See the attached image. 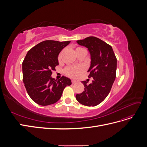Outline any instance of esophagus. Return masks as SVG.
I'll use <instances>...</instances> for the list:
<instances>
[{"label": "esophagus", "mask_w": 147, "mask_h": 147, "mask_svg": "<svg viewBox=\"0 0 147 147\" xmlns=\"http://www.w3.org/2000/svg\"><path fill=\"white\" fill-rule=\"evenodd\" d=\"M72 84H75V83H77V81H76V80H72Z\"/></svg>", "instance_id": "1"}]
</instances>
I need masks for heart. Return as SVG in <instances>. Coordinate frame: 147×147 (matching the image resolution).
<instances>
[{"mask_svg": "<svg viewBox=\"0 0 147 147\" xmlns=\"http://www.w3.org/2000/svg\"><path fill=\"white\" fill-rule=\"evenodd\" d=\"M78 49H82V48H78ZM61 55L60 54L58 56V59L61 60ZM84 67L82 65H78V66H69L67 67L64 70L65 74L67 76L72 78H78L80 75L84 73Z\"/></svg>", "mask_w": 147, "mask_h": 147, "instance_id": "b5f03b06", "label": "heart"}]
</instances>
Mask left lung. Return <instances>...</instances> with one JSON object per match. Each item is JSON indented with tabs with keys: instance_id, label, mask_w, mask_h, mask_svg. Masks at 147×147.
<instances>
[{
	"instance_id": "8db88e82",
	"label": "left lung",
	"mask_w": 147,
	"mask_h": 147,
	"mask_svg": "<svg viewBox=\"0 0 147 147\" xmlns=\"http://www.w3.org/2000/svg\"><path fill=\"white\" fill-rule=\"evenodd\" d=\"M80 45L85 47L91 55V65L88 77H92V83L83 81L84 90L76 95L81 104L96 106L108 96L116 78L117 57L112 47L99 38L88 37L77 40Z\"/></svg>"
}]
</instances>
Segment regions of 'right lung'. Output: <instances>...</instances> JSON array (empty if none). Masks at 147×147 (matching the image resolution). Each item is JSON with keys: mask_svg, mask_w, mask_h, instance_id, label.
<instances>
[{"mask_svg": "<svg viewBox=\"0 0 147 147\" xmlns=\"http://www.w3.org/2000/svg\"><path fill=\"white\" fill-rule=\"evenodd\" d=\"M70 41L45 40L28 51L23 62V80L28 94L35 103L45 106L58 101L65 87L72 84L63 76L55 80L52 70L59 65L58 55Z\"/></svg>", "mask_w": 147, "mask_h": 147, "instance_id": "right-lung-1", "label": "right lung"}]
</instances>
